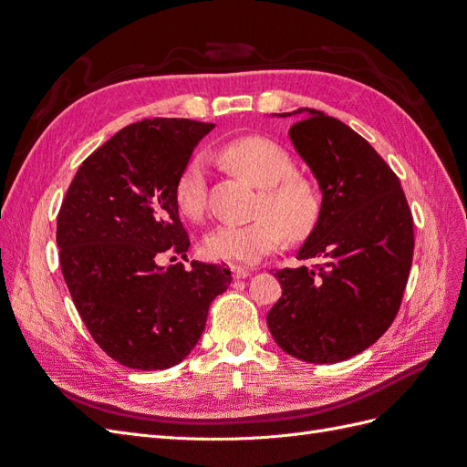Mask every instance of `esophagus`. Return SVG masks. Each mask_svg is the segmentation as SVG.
<instances>
[{
	"label": "esophagus",
	"mask_w": 467,
	"mask_h": 467,
	"mask_svg": "<svg viewBox=\"0 0 467 467\" xmlns=\"http://www.w3.org/2000/svg\"><path fill=\"white\" fill-rule=\"evenodd\" d=\"M230 271H232V276L234 278H247L249 275H251V271L249 268H245V266H239V265H230Z\"/></svg>",
	"instance_id": "obj_1"
}]
</instances>
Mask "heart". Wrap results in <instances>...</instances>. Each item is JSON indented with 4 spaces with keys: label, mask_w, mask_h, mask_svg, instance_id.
Returning a JSON list of instances; mask_svg holds the SVG:
<instances>
[{
    "label": "heart",
    "mask_w": 467,
    "mask_h": 467,
    "mask_svg": "<svg viewBox=\"0 0 467 467\" xmlns=\"http://www.w3.org/2000/svg\"><path fill=\"white\" fill-rule=\"evenodd\" d=\"M218 158L259 187L255 216L245 223H220L202 239V251L210 259L257 263L273 253L285 239H302L316 228L321 201L316 185L296 173L292 155L273 140L244 136L223 144ZM206 160L196 153L177 175L175 204L191 220L206 212Z\"/></svg>",
    "instance_id": "b5f03b06"
}]
</instances>
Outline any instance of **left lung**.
<instances>
[{
    "label": "left lung",
    "mask_w": 467,
    "mask_h": 467,
    "mask_svg": "<svg viewBox=\"0 0 467 467\" xmlns=\"http://www.w3.org/2000/svg\"><path fill=\"white\" fill-rule=\"evenodd\" d=\"M304 110L290 138L319 181L321 214L298 251L309 265L275 273L282 296L266 323L288 355L333 364L374 345L398 316L413 263V216L398 175L360 134Z\"/></svg>",
    "instance_id": "8db88e82"
}]
</instances>
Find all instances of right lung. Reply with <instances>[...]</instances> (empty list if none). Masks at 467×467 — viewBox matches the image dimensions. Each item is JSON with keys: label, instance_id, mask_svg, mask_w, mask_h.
Segmentation results:
<instances>
[{"label": "right lung", "instance_id": "obj_1", "mask_svg": "<svg viewBox=\"0 0 467 467\" xmlns=\"http://www.w3.org/2000/svg\"><path fill=\"white\" fill-rule=\"evenodd\" d=\"M210 122H134L81 163L58 212L56 244L78 312L93 341L122 366L165 370L199 343L230 268L187 257L175 181Z\"/></svg>", "mask_w": 467, "mask_h": 467}]
</instances>
